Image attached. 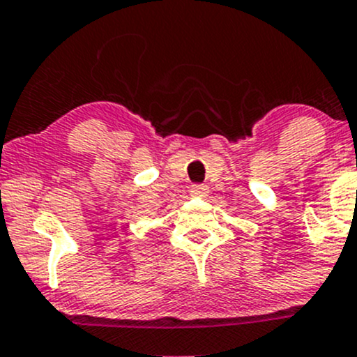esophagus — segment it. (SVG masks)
<instances>
[{
	"label": "esophagus",
	"instance_id": "esophagus-1",
	"mask_svg": "<svg viewBox=\"0 0 357 357\" xmlns=\"http://www.w3.org/2000/svg\"><path fill=\"white\" fill-rule=\"evenodd\" d=\"M191 197H206L208 195V188L203 185H193L190 190Z\"/></svg>",
	"mask_w": 357,
	"mask_h": 357
}]
</instances>
